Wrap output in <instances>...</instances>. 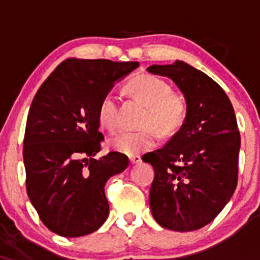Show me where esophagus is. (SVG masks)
I'll return each mask as SVG.
<instances>
[{
  "label": "esophagus",
  "instance_id": "1",
  "mask_svg": "<svg viewBox=\"0 0 260 260\" xmlns=\"http://www.w3.org/2000/svg\"><path fill=\"white\" fill-rule=\"evenodd\" d=\"M129 161L131 164H138L142 161V159H140L139 155H132V156H129Z\"/></svg>",
  "mask_w": 260,
  "mask_h": 260
}]
</instances>
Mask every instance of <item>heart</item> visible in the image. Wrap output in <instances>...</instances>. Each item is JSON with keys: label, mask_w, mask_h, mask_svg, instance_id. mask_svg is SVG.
I'll list each match as a JSON object with an SVG mask.
<instances>
[{"label": "heart", "mask_w": 260, "mask_h": 260, "mask_svg": "<svg viewBox=\"0 0 260 260\" xmlns=\"http://www.w3.org/2000/svg\"><path fill=\"white\" fill-rule=\"evenodd\" d=\"M126 91L147 105L144 123H154L165 132L177 129L187 117V103L181 94L172 90L168 80L143 73L126 83ZM98 118L101 127L116 131L120 127V105L113 92H107L100 100ZM159 134L154 127L142 129H123L110 140L115 150L126 155H138L156 143Z\"/></svg>", "instance_id": "b5f03b06"}]
</instances>
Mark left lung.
Listing matches in <instances>:
<instances>
[{"instance_id":"1","label":"left lung","mask_w":260,"mask_h":260,"mask_svg":"<svg viewBox=\"0 0 260 260\" xmlns=\"http://www.w3.org/2000/svg\"><path fill=\"white\" fill-rule=\"evenodd\" d=\"M148 72L170 77L187 100L180 131L142 157L155 170L151 213L162 228L194 231L219 215L237 186L241 136L234 107L215 80L184 62L153 64Z\"/></svg>"}]
</instances>
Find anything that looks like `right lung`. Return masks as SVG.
<instances>
[{"label": "right lung", "instance_id": "right-lung-1", "mask_svg": "<svg viewBox=\"0 0 260 260\" xmlns=\"http://www.w3.org/2000/svg\"><path fill=\"white\" fill-rule=\"evenodd\" d=\"M139 62L68 58L39 88L26 118L23 157L26 193L50 231L80 237L109 215L105 184L128 157L101 150L98 107L113 83Z\"/></svg>", "mask_w": 260, "mask_h": 260}]
</instances>
